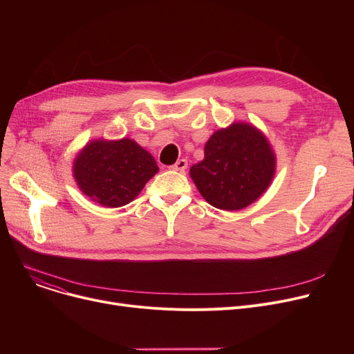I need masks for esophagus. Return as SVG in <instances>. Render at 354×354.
<instances>
[{
    "label": "esophagus",
    "mask_w": 354,
    "mask_h": 354,
    "mask_svg": "<svg viewBox=\"0 0 354 354\" xmlns=\"http://www.w3.org/2000/svg\"><path fill=\"white\" fill-rule=\"evenodd\" d=\"M187 166H188L187 159H179V160H176V163H175V165H172V166H171V169L178 171V172H183L185 169H187Z\"/></svg>",
    "instance_id": "obj_1"
}]
</instances>
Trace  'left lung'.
I'll return each mask as SVG.
<instances>
[{"label":"left lung","instance_id":"8db88e82","mask_svg":"<svg viewBox=\"0 0 354 354\" xmlns=\"http://www.w3.org/2000/svg\"><path fill=\"white\" fill-rule=\"evenodd\" d=\"M189 174L212 207L238 211L267 191L275 174V155L263 132L236 122L214 132L205 145V158Z\"/></svg>","mask_w":354,"mask_h":354}]
</instances>
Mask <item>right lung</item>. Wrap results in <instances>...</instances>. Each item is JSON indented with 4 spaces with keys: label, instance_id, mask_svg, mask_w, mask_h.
I'll return each mask as SVG.
<instances>
[{
    "label": "right lung",
    "instance_id": "right-lung-1",
    "mask_svg": "<svg viewBox=\"0 0 354 354\" xmlns=\"http://www.w3.org/2000/svg\"><path fill=\"white\" fill-rule=\"evenodd\" d=\"M158 172L153 156L126 138L91 140L73 163V176L82 192L109 208L132 202Z\"/></svg>",
    "mask_w": 354,
    "mask_h": 354
}]
</instances>
